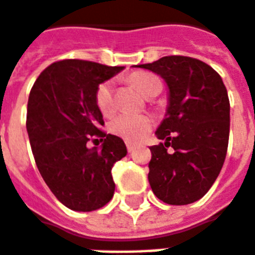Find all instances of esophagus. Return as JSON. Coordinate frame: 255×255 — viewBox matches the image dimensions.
Segmentation results:
<instances>
[{
	"instance_id": "34e87169",
	"label": "esophagus",
	"mask_w": 255,
	"mask_h": 255,
	"mask_svg": "<svg viewBox=\"0 0 255 255\" xmlns=\"http://www.w3.org/2000/svg\"><path fill=\"white\" fill-rule=\"evenodd\" d=\"M126 148H128V152H134L135 148H137V145L135 143H131V142H126Z\"/></svg>"
}]
</instances>
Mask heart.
Instances as JSON below:
<instances>
[{
  "mask_svg": "<svg viewBox=\"0 0 255 255\" xmlns=\"http://www.w3.org/2000/svg\"><path fill=\"white\" fill-rule=\"evenodd\" d=\"M131 80L137 90L146 98L156 97L161 91L162 84L160 79L148 72L135 74ZM97 105L101 113L105 116H109L114 110V91H113L112 82H106L98 87ZM152 126L153 120L145 114H120L114 117L110 122V130L113 134L118 135L128 142L141 141L148 134Z\"/></svg>",
  "mask_w": 255,
  "mask_h": 255,
  "instance_id": "b5f03b06",
  "label": "heart"
}]
</instances>
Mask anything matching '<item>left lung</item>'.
Returning <instances> with one entry per match:
<instances>
[{
  "instance_id": "1",
  "label": "left lung",
  "mask_w": 255,
  "mask_h": 255,
  "mask_svg": "<svg viewBox=\"0 0 255 255\" xmlns=\"http://www.w3.org/2000/svg\"><path fill=\"white\" fill-rule=\"evenodd\" d=\"M160 75L168 87V106L150 146L149 184L166 204L184 206L202 199L225 162L230 134V101L212 67L187 56H164L135 66ZM168 146L175 149L168 153Z\"/></svg>"
}]
</instances>
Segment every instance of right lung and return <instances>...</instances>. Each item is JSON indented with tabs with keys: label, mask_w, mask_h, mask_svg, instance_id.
<instances>
[{
	"label": "right lung",
	"mask_w": 255,
	"mask_h": 255,
	"mask_svg": "<svg viewBox=\"0 0 255 255\" xmlns=\"http://www.w3.org/2000/svg\"><path fill=\"white\" fill-rule=\"evenodd\" d=\"M122 70L62 60L47 67L30 90L26 131L34 161L57 200L72 211L98 210L114 195L112 168L128 149L122 138L101 130L97 91ZM93 136L103 137L99 148L87 146Z\"/></svg>",
	"instance_id": "1"
}]
</instances>
